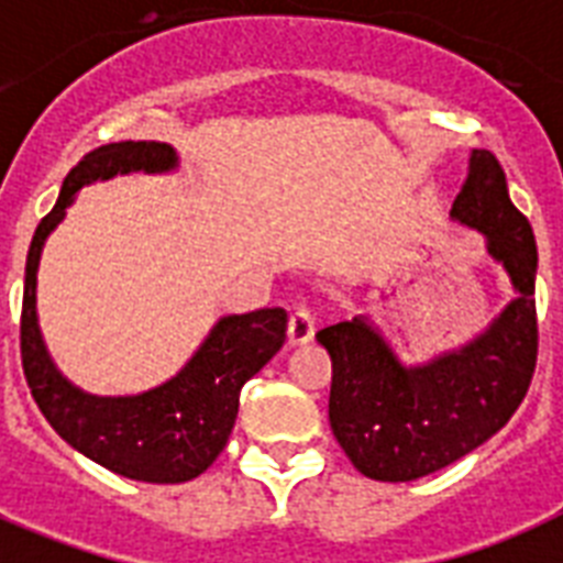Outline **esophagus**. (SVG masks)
<instances>
[{"instance_id":"obj_1","label":"esophagus","mask_w":563,"mask_h":563,"mask_svg":"<svg viewBox=\"0 0 563 563\" xmlns=\"http://www.w3.org/2000/svg\"><path fill=\"white\" fill-rule=\"evenodd\" d=\"M314 338V314L306 306H297L289 318V343H309Z\"/></svg>"}]
</instances>
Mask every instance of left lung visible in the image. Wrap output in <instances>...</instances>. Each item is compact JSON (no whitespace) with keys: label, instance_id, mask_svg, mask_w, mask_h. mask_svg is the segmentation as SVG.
Here are the masks:
<instances>
[{"label":"left lung","instance_id":"left-lung-1","mask_svg":"<svg viewBox=\"0 0 563 563\" xmlns=\"http://www.w3.org/2000/svg\"><path fill=\"white\" fill-rule=\"evenodd\" d=\"M452 217L484 234L486 252L518 291L484 334L423 366H404L363 318L318 332L332 357L329 423L366 478L398 484L455 464L507 427L532 384L536 234L509 200L507 174L493 151L472 148Z\"/></svg>","mask_w":563,"mask_h":563}]
</instances>
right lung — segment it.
Listing matches in <instances>:
<instances>
[{"mask_svg": "<svg viewBox=\"0 0 563 563\" xmlns=\"http://www.w3.org/2000/svg\"><path fill=\"white\" fill-rule=\"evenodd\" d=\"M174 165L172 145L129 140L102 145L70 168L59 200L42 217L27 249L19 323L25 380L56 434L99 466L145 484H183L214 464L238 420L240 389L280 352L289 323L283 309L220 318L179 375L129 398H97L56 372L36 323V268L45 238L65 217L74 194L93 179L172 172Z\"/></svg>", "mask_w": 563, "mask_h": 563, "instance_id": "obj_1", "label": "right lung"}]
</instances>
